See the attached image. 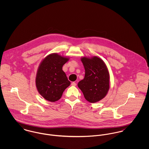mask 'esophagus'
<instances>
[{
	"label": "esophagus",
	"mask_w": 149,
	"mask_h": 149,
	"mask_svg": "<svg viewBox=\"0 0 149 149\" xmlns=\"http://www.w3.org/2000/svg\"><path fill=\"white\" fill-rule=\"evenodd\" d=\"M72 86H76V85H77V84L75 83V82H73V83H72Z\"/></svg>",
	"instance_id": "1"
}]
</instances>
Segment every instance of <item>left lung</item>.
Wrapping results in <instances>:
<instances>
[{"label": "left lung", "instance_id": "left-lung-1", "mask_svg": "<svg viewBox=\"0 0 149 149\" xmlns=\"http://www.w3.org/2000/svg\"><path fill=\"white\" fill-rule=\"evenodd\" d=\"M81 61L85 68V77L78 83L85 99L96 103L103 99L109 88V75L102 60L97 57H83Z\"/></svg>", "mask_w": 149, "mask_h": 149}]
</instances>
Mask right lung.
I'll return each mask as SVG.
<instances>
[{"mask_svg": "<svg viewBox=\"0 0 149 149\" xmlns=\"http://www.w3.org/2000/svg\"><path fill=\"white\" fill-rule=\"evenodd\" d=\"M68 60L54 53L47 56L40 64L36 83L39 93L46 100L51 102L58 100L70 84L63 70V66Z\"/></svg>", "mask_w": 149, "mask_h": 149, "instance_id": "add662e5", "label": "right lung"}]
</instances>
